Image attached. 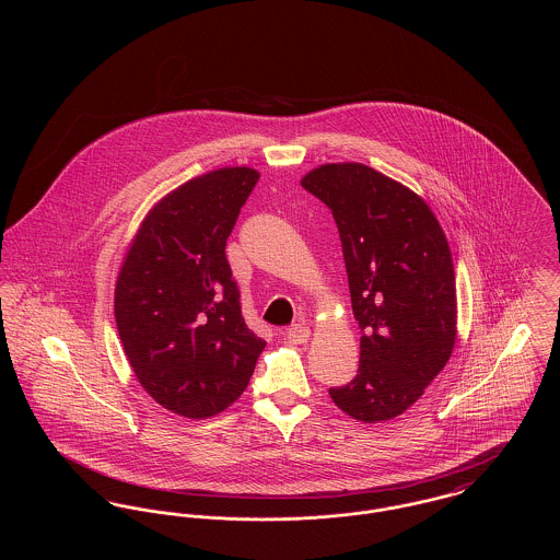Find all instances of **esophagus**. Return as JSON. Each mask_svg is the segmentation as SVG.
Here are the masks:
<instances>
[{
  "mask_svg": "<svg viewBox=\"0 0 560 560\" xmlns=\"http://www.w3.org/2000/svg\"><path fill=\"white\" fill-rule=\"evenodd\" d=\"M308 338H311V329L306 325H293L288 331V340L292 345H306Z\"/></svg>",
  "mask_w": 560,
  "mask_h": 560,
  "instance_id": "1",
  "label": "esophagus"
}]
</instances>
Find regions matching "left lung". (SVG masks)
Masks as SVG:
<instances>
[{"label": "left lung", "instance_id": "1", "mask_svg": "<svg viewBox=\"0 0 560 560\" xmlns=\"http://www.w3.org/2000/svg\"><path fill=\"white\" fill-rule=\"evenodd\" d=\"M302 187L331 210L342 241L359 372L329 397L350 418L377 424L407 411L447 365L457 336L447 237L411 188L363 163H325Z\"/></svg>", "mask_w": 560, "mask_h": 560}]
</instances>
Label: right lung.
<instances>
[{"label": "right lung", "instance_id": "add662e5", "mask_svg": "<svg viewBox=\"0 0 560 560\" xmlns=\"http://www.w3.org/2000/svg\"><path fill=\"white\" fill-rule=\"evenodd\" d=\"M260 174L220 167L144 215L115 285V323L140 386L172 413L212 418L240 399L267 347L243 320L224 247Z\"/></svg>", "mask_w": 560, "mask_h": 560}]
</instances>
